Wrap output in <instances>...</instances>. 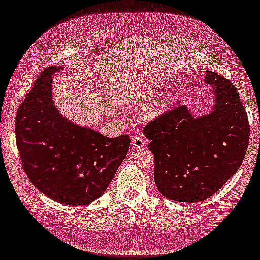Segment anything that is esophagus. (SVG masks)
Wrapping results in <instances>:
<instances>
[{"mask_svg": "<svg viewBox=\"0 0 260 260\" xmlns=\"http://www.w3.org/2000/svg\"><path fill=\"white\" fill-rule=\"evenodd\" d=\"M132 145L134 148L141 149V148H143V146H145V139H143V137L141 135L134 136L132 139Z\"/></svg>", "mask_w": 260, "mask_h": 260, "instance_id": "34e87169", "label": "esophagus"}]
</instances>
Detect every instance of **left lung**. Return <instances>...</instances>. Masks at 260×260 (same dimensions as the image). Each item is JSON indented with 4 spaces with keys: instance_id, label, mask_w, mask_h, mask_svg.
<instances>
[{
    "instance_id": "8db88e82",
    "label": "left lung",
    "mask_w": 260,
    "mask_h": 260,
    "mask_svg": "<svg viewBox=\"0 0 260 260\" xmlns=\"http://www.w3.org/2000/svg\"><path fill=\"white\" fill-rule=\"evenodd\" d=\"M214 104L194 117L185 105L167 111L143 129L154 154L159 193L181 203H197L215 194L241 166L249 127L239 92L229 80L208 71Z\"/></svg>"
}]
</instances>
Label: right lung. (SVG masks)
Returning a JSON list of instances; mask_svg holds the SVG:
<instances>
[{"label":"right lung","instance_id":"obj_1","mask_svg":"<svg viewBox=\"0 0 260 260\" xmlns=\"http://www.w3.org/2000/svg\"><path fill=\"white\" fill-rule=\"evenodd\" d=\"M61 70H44L19 106L16 142L25 174L38 190L57 203L82 206L105 193L131 139L106 137L62 115L51 91L52 75Z\"/></svg>","mask_w":260,"mask_h":260}]
</instances>
